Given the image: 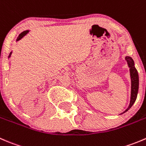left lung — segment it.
I'll use <instances>...</instances> for the list:
<instances>
[{
	"label": "left lung",
	"mask_w": 146,
	"mask_h": 146,
	"mask_svg": "<svg viewBox=\"0 0 146 146\" xmlns=\"http://www.w3.org/2000/svg\"><path fill=\"white\" fill-rule=\"evenodd\" d=\"M125 60L127 62L128 67L130 68V76H131V100H130V104L128 107L127 108L126 110L125 111L123 112L122 113H125L127 111L129 110L131 108V106L133 105L135 103V100H136L137 95H138V86H139V78H138V71L135 69V66H134V62L133 59L131 57H125ZM121 113V114H122Z\"/></svg>",
	"instance_id": "8db88e82"
}]
</instances>
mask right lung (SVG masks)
<instances>
[{"instance_id":"right-lung-1","label":"right lung","mask_w":146,"mask_h":146,"mask_svg":"<svg viewBox=\"0 0 146 146\" xmlns=\"http://www.w3.org/2000/svg\"><path fill=\"white\" fill-rule=\"evenodd\" d=\"M28 33H29V30H25V31H23V33H21V34H20L19 35H18V38H17L16 41H18V40H21V39H22L23 37L25 35H27ZM11 54H12V52H11L10 53L9 56H8V58H10V57H11Z\"/></svg>"}]
</instances>
